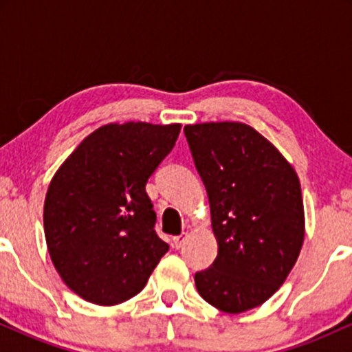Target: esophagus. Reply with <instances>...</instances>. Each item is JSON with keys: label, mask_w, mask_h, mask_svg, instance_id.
Returning <instances> with one entry per match:
<instances>
[{"label": "esophagus", "mask_w": 352, "mask_h": 352, "mask_svg": "<svg viewBox=\"0 0 352 352\" xmlns=\"http://www.w3.org/2000/svg\"><path fill=\"white\" fill-rule=\"evenodd\" d=\"M187 238H188V233H182V235H179V236H173V248H177V250L182 248Z\"/></svg>", "instance_id": "obj_1"}]
</instances>
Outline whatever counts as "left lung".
Returning <instances> with one entry per match:
<instances>
[{"label":"left lung","mask_w":352,"mask_h":352,"mask_svg":"<svg viewBox=\"0 0 352 352\" xmlns=\"http://www.w3.org/2000/svg\"><path fill=\"white\" fill-rule=\"evenodd\" d=\"M208 193L218 254L195 273L205 301L238 314L280 289L305 241L301 185L292 164L241 122L184 127Z\"/></svg>","instance_id":"obj_1"}]
</instances>
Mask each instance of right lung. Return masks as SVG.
I'll list each match as a JSON object with an SVG mask.
<instances>
[{"mask_svg": "<svg viewBox=\"0 0 352 352\" xmlns=\"http://www.w3.org/2000/svg\"><path fill=\"white\" fill-rule=\"evenodd\" d=\"M180 124H107L87 135L52 177L44 236L67 288L114 306L135 296L168 252L157 236L148 177L170 153Z\"/></svg>", "mask_w": 352, "mask_h": 352, "instance_id": "right-lung-1", "label": "right lung"}]
</instances>
